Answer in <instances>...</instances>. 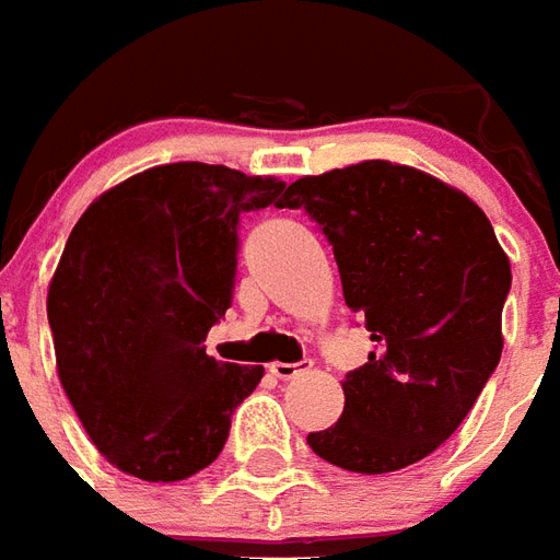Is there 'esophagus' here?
Listing matches in <instances>:
<instances>
[{
    "label": "esophagus",
    "instance_id": "obj_1",
    "mask_svg": "<svg viewBox=\"0 0 560 560\" xmlns=\"http://www.w3.org/2000/svg\"><path fill=\"white\" fill-rule=\"evenodd\" d=\"M310 369V360H301V363H271V375L280 377V381H292V377L304 375Z\"/></svg>",
    "mask_w": 560,
    "mask_h": 560
}]
</instances>
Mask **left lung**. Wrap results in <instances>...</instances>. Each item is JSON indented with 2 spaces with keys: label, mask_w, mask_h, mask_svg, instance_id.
Wrapping results in <instances>:
<instances>
[{
  "label": "left lung",
  "mask_w": 560,
  "mask_h": 560,
  "mask_svg": "<svg viewBox=\"0 0 560 560\" xmlns=\"http://www.w3.org/2000/svg\"><path fill=\"white\" fill-rule=\"evenodd\" d=\"M280 206L325 233L345 304L375 342L345 375L339 422L306 443L348 472L422 460L455 434L502 357L511 262L493 226L466 195L381 159L304 176Z\"/></svg>",
  "instance_id": "left-lung-1"
}]
</instances>
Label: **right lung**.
Listing matches in <instances>:
<instances>
[{
    "mask_svg": "<svg viewBox=\"0 0 560 560\" xmlns=\"http://www.w3.org/2000/svg\"><path fill=\"white\" fill-rule=\"evenodd\" d=\"M283 183L176 162L88 206L49 285L61 386L117 469L183 481L212 464L262 365L221 363L206 334L233 304L238 221Z\"/></svg>",
    "mask_w": 560,
    "mask_h": 560,
    "instance_id": "add662e5",
    "label": "right lung"
}]
</instances>
